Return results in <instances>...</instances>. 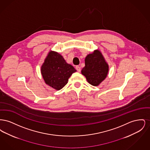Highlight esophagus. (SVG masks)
<instances>
[{
  "label": "esophagus",
  "instance_id": "esophagus-1",
  "mask_svg": "<svg viewBox=\"0 0 150 150\" xmlns=\"http://www.w3.org/2000/svg\"><path fill=\"white\" fill-rule=\"evenodd\" d=\"M76 70L79 72H80V71H81V69H80V67L79 66H76Z\"/></svg>",
  "mask_w": 150,
  "mask_h": 150
}]
</instances>
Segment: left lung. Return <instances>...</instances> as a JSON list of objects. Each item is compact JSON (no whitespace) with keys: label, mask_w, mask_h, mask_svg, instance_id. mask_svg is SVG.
Here are the masks:
<instances>
[{"label":"left lung","mask_w":150,"mask_h":150,"mask_svg":"<svg viewBox=\"0 0 150 150\" xmlns=\"http://www.w3.org/2000/svg\"><path fill=\"white\" fill-rule=\"evenodd\" d=\"M109 66L103 54L96 50L86 56L85 66L81 72L90 84L98 86L106 78Z\"/></svg>","instance_id":"1"}]
</instances>
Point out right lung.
<instances>
[{"instance_id":"obj_1","label":"right lung","mask_w":150,"mask_h":150,"mask_svg":"<svg viewBox=\"0 0 150 150\" xmlns=\"http://www.w3.org/2000/svg\"><path fill=\"white\" fill-rule=\"evenodd\" d=\"M76 71L62 55L53 50L50 51L41 66V74L45 84L57 91L66 85L69 79Z\"/></svg>"}]
</instances>
